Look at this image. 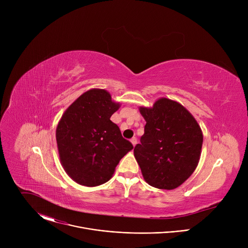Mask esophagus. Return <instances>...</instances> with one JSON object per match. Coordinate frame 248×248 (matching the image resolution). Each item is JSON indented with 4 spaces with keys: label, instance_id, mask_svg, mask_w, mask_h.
I'll return each mask as SVG.
<instances>
[{
    "label": "esophagus",
    "instance_id": "34e87169",
    "mask_svg": "<svg viewBox=\"0 0 248 248\" xmlns=\"http://www.w3.org/2000/svg\"><path fill=\"white\" fill-rule=\"evenodd\" d=\"M130 142L132 143L133 146H135L136 143H137V138H136V137H132V138L130 139Z\"/></svg>",
    "mask_w": 248,
    "mask_h": 248
}]
</instances>
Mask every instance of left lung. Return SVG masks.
<instances>
[{"label":"left lung","mask_w":248,"mask_h":248,"mask_svg":"<svg viewBox=\"0 0 248 248\" xmlns=\"http://www.w3.org/2000/svg\"><path fill=\"white\" fill-rule=\"evenodd\" d=\"M146 121L144 134L134 147V157L148 185L173 189L197 167L203 135L192 115L180 103L162 98L153 108L141 107Z\"/></svg>","instance_id":"1"}]
</instances>
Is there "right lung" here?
Segmentation results:
<instances>
[{"label":"right lung","mask_w":248,"mask_h":248,"mask_svg":"<svg viewBox=\"0 0 248 248\" xmlns=\"http://www.w3.org/2000/svg\"><path fill=\"white\" fill-rule=\"evenodd\" d=\"M119 108L107 91L91 89L62 115L56 131L60 159L78 184L97 186L107 183L120 160L133 148L110 120Z\"/></svg>","instance_id":"1"}]
</instances>
